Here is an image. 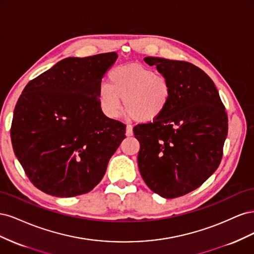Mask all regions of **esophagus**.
<instances>
[{
    "instance_id": "esophagus-1",
    "label": "esophagus",
    "mask_w": 254,
    "mask_h": 254,
    "mask_svg": "<svg viewBox=\"0 0 254 254\" xmlns=\"http://www.w3.org/2000/svg\"><path fill=\"white\" fill-rule=\"evenodd\" d=\"M133 134V129L131 125H127L126 127V135L127 136H131Z\"/></svg>"
}]
</instances>
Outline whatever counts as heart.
<instances>
[{"label":"heart","mask_w":254,"mask_h":254,"mask_svg":"<svg viewBox=\"0 0 254 254\" xmlns=\"http://www.w3.org/2000/svg\"><path fill=\"white\" fill-rule=\"evenodd\" d=\"M173 95L171 82L165 76L137 64L115 66L103 84L97 99L101 110L111 119L123 112L140 123L156 121L167 109Z\"/></svg>","instance_id":"obj_1"}]
</instances>
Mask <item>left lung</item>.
<instances>
[{
	"instance_id": "1",
	"label": "left lung",
	"mask_w": 254,
	"mask_h": 254,
	"mask_svg": "<svg viewBox=\"0 0 254 254\" xmlns=\"http://www.w3.org/2000/svg\"><path fill=\"white\" fill-rule=\"evenodd\" d=\"M170 80L165 112L133 128L140 142L137 164L147 187L163 198L196 190L217 170L228 134V117L213 80L186 61L146 57Z\"/></svg>"
}]
</instances>
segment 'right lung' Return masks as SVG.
I'll return each mask as SVG.
<instances>
[{
    "instance_id": "obj_1",
    "label": "right lung",
    "mask_w": 254,
    "mask_h": 254,
    "mask_svg": "<svg viewBox=\"0 0 254 254\" xmlns=\"http://www.w3.org/2000/svg\"><path fill=\"white\" fill-rule=\"evenodd\" d=\"M115 52L60 60L30 80L13 111L14 155L34 186L49 195L89 193L103 179L126 126L107 118L97 94Z\"/></svg>"
}]
</instances>
